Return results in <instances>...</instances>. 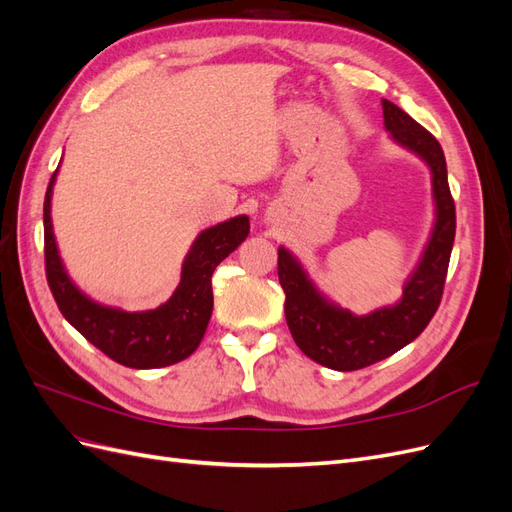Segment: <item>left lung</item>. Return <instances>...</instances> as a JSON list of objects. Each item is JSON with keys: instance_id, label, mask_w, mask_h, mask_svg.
Masks as SVG:
<instances>
[{"instance_id": "left-lung-1", "label": "left lung", "mask_w": 512, "mask_h": 512, "mask_svg": "<svg viewBox=\"0 0 512 512\" xmlns=\"http://www.w3.org/2000/svg\"><path fill=\"white\" fill-rule=\"evenodd\" d=\"M384 128L393 141L421 156L431 168L436 224L421 262L397 305L354 316L327 301L286 247L277 250V275L286 292V322L301 352L335 369L354 371L395 354L421 335L442 301L448 260L455 241V200L448 188L446 160L436 136L389 100H382Z\"/></svg>"}]
</instances>
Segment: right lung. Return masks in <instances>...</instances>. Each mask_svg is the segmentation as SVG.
Wrapping results in <instances>:
<instances>
[{"label":"right lung","mask_w":512,"mask_h":512,"mask_svg":"<svg viewBox=\"0 0 512 512\" xmlns=\"http://www.w3.org/2000/svg\"><path fill=\"white\" fill-rule=\"evenodd\" d=\"M55 175L57 170L44 196V267L59 312L87 342L119 365L156 369L188 359L203 339L213 312L211 275L250 235L247 215L200 232L183 260L181 282L164 305L147 312H123L85 297L61 265L51 222Z\"/></svg>","instance_id":"1"}]
</instances>
